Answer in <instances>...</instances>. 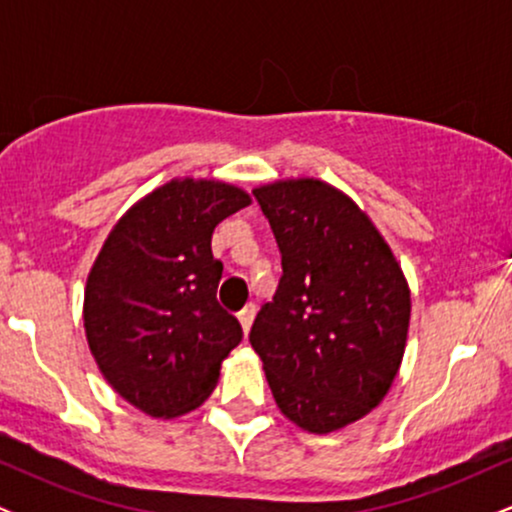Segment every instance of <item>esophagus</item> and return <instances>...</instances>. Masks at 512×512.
<instances>
[{"label": "esophagus", "instance_id": "esophagus-1", "mask_svg": "<svg viewBox=\"0 0 512 512\" xmlns=\"http://www.w3.org/2000/svg\"><path fill=\"white\" fill-rule=\"evenodd\" d=\"M255 313H257V308L255 305H245L243 310H240L238 313V320H240V327H243V332L248 334L250 332V327H252V320H255Z\"/></svg>", "mask_w": 512, "mask_h": 512}]
</instances>
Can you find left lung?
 <instances>
[{
    "instance_id": "obj_1",
    "label": "left lung",
    "mask_w": 512,
    "mask_h": 512,
    "mask_svg": "<svg viewBox=\"0 0 512 512\" xmlns=\"http://www.w3.org/2000/svg\"><path fill=\"white\" fill-rule=\"evenodd\" d=\"M281 252L279 289L250 330L276 407L332 433L378 407L407 346L411 293L366 211L315 178L252 190Z\"/></svg>"
}]
</instances>
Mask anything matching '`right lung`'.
I'll return each mask as SVG.
<instances>
[{
  "label": "right lung",
  "instance_id": "1",
  "mask_svg": "<svg viewBox=\"0 0 512 512\" xmlns=\"http://www.w3.org/2000/svg\"><path fill=\"white\" fill-rule=\"evenodd\" d=\"M252 202L219 180L175 178L115 223L84 291L88 349L103 378L156 419L197 409L243 339L216 301L211 233Z\"/></svg>",
  "mask_w": 512,
  "mask_h": 512
}]
</instances>
